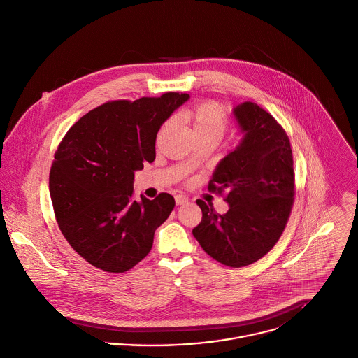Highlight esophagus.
Here are the masks:
<instances>
[{
    "label": "esophagus",
    "instance_id": "obj_1",
    "mask_svg": "<svg viewBox=\"0 0 358 358\" xmlns=\"http://www.w3.org/2000/svg\"><path fill=\"white\" fill-rule=\"evenodd\" d=\"M189 201V199L186 197V196H183V194H178L176 197H175V203L178 204V206H182V204H186Z\"/></svg>",
    "mask_w": 358,
    "mask_h": 358
}]
</instances>
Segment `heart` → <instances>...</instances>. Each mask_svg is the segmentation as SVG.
<instances>
[{
    "label": "heart",
    "mask_w": 358,
    "mask_h": 358,
    "mask_svg": "<svg viewBox=\"0 0 358 358\" xmlns=\"http://www.w3.org/2000/svg\"><path fill=\"white\" fill-rule=\"evenodd\" d=\"M196 137H210L220 141L228 129V116L224 108L213 101L201 102L183 113ZM169 124L166 122L162 130Z\"/></svg>",
    "instance_id": "obj_1"
}]
</instances>
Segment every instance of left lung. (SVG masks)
Returning a JSON list of instances; mask_svg holds the SVG:
<instances>
[{
	"label": "left lung",
	"instance_id": "8db88e82",
	"mask_svg": "<svg viewBox=\"0 0 358 358\" xmlns=\"http://www.w3.org/2000/svg\"><path fill=\"white\" fill-rule=\"evenodd\" d=\"M234 115L245 137L208 183V192L225 193L229 210L218 214L213 204L197 200L203 217L193 235L217 262L243 267L280 239L294 204L295 175L289 138L270 113L245 102Z\"/></svg>",
	"mask_w": 358,
	"mask_h": 358
}]
</instances>
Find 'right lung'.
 <instances>
[{
	"instance_id": "add662e5",
	"label": "right lung",
	"mask_w": 358,
	"mask_h": 358,
	"mask_svg": "<svg viewBox=\"0 0 358 358\" xmlns=\"http://www.w3.org/2000/svg\"><path fill=\"white\" fill-rule=\"evenodd\" d=\"M187 99V94L165 92L106 102L83 116L59 144L49 176L56 221L90 264L124 273L150 253L175 199L159 193L136 201L134 172L155 159L161 124Z\"/></svg>"
}]
</instances>
